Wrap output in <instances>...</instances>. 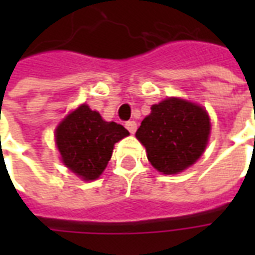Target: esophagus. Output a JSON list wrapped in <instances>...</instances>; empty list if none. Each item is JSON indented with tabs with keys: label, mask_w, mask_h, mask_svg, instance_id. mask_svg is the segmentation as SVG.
<instances>
[{
	"label": "esophagus",
	"mask_w": 255,
	"mask_h": 255,
	"mask_svg": "<svg viewBox=\"0 0 255 255\" xmlns=\"http://www.w3.org/2000/svg\"><path fill=\"white\" fill-rule=\"evenodd\" d=\"M126 128L131 133H135V131H136V123L133 122V120H129V122L126 123Z\"/></svg>",
	"instance_id": "1"
}]
</instances>
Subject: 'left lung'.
<instances>
[{
	"mask_svg": "<svg viewBox=\"0 0 255 255\" xmlns=\"http://www.w3.org/2000/svg\"><path fill=\"white\" fill-rule=\"evenodd\" d=\"M210 122L206 111L187 101L168 98L151 106L136 131L157 171L172 175L192 165L208 143Z\"/></svg>",
	"mask_w": 255,
	"mask_h": 255,
	"instance_id": "1",
	"label": "left lung"
}]
</instances>
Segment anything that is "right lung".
Returning <instances> with one entry per match:
<instances>
[{
    "instance_id": "1",
    "label": "right lung",
    "mask_w": 255,
    "mask_h": 255,
    "mask_svg": "<svg viewBox=\"0 0 255 255\" xmlns=\"http://www.w3.org/2000/svg\"><path fill=\"white\" fill-rule=\"evenodd\" d=\"M127 135L122 124L105 122L98 112L82 105L58 126L56 143L71 171L84 180H94L108 165L115 143Z\"/></svg>"
}]
</instances>
